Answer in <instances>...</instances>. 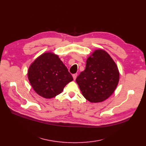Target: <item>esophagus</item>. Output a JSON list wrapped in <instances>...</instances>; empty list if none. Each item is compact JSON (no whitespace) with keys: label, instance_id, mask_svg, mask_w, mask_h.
<instances>
[{"label":"esophagus","instance_id":"34e87169","mask_svg":"<svg viewBox=\"0 0 146 146\" xmlns=\"http://www.w3.org/2000/svg\"><path fill=\"white\" fill-rule=\"evenodd\" d=\"M77 76V73L73 74V80H75L76 79Z\"/></svg>","mask_w":146,"mask_h":146}]
</instances>
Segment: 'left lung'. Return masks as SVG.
<instances>
[{"label":"left lung","mask_w":146,"mask_h":146,"mask_svg":"<svg viewBox=\"0 0 146 146\" xmlns=\"http://www.w3.org/2000/svg\"><path fill=\"white\" fill-rule=\"evenodd\" d=\"M85 70L76 81L81 93L92 103L102 102L109 98L118 84V67L105 50H96L86 62Z\"/></svg>","instance_id":"obj_1"}]
</instances>
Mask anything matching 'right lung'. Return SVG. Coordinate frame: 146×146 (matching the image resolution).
Returning a JSON list of instances; mask_svg holds the SVG:
<instances>
[{
	"instance_id": "obj_1",
	"label": "right lung",
	"mask_w": 146,
	"mask_h": 146,
	"mask_svg": "<svg viewBox=\"0 0 146 146\" xmlns=\"http://www.w3.org/2000/svg\"><path fill=\"white\" fill-rule=\"evenodd\" d=\"M28 77L34 91L41 97L51 99L60 94L73 77L58 55L45 52L30 65Z\"/></svg>"
}]
</instances>
